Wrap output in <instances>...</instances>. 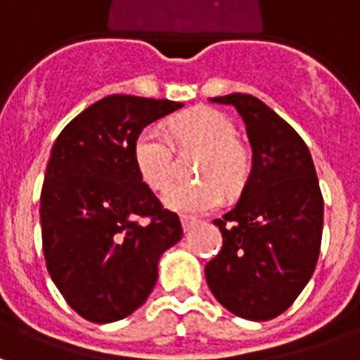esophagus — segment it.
<instances>
[{
  "instance_id": "1",
  "label": "esophagus",
  "mask_w": 360,
  "mask_h": 360,
  "mask_svg": "<svg viewBox=\"0 0 360 360\" xmlns=\"http://www.w3.org/2000/svg\"><path fill=\"white\" fill-rule=\"evenodd\" d=\"M181 224H183V229H185V231H191V229L198 224V219L188 218V216H181Z\"/></svg>"
}]
</instances>
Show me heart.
Masks as SVG:
<instances>
[{
    "label": "heart",
    "mask_w": 360,
    "mask_h": 360,
    "mask_svg": "<svg viewBox=\"0 0 360 360\" xmlns=\"http://www.w3.org/2000/svg\"><path fill=\"white\" fill-rule=\"evenodd\" d=\"M179 142L202 146L204 158L195 185H173L165 191L164 202L183 214H202L221 202V187L237 191L249 175V154L235 141V125L212 108H195L169 123ZM133 162L141 179L154 191L169 185L173 175V146L156 127H144L133 141Z\"/></svg>",
    "instance_id": "obj_1"
}]
</instances>
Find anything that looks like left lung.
Listing matches in <instances>:
<instances>
[{"label": "left lung", "instance_id": "8db88e82", "mask_svg": "<svg viewBox=\"0 0 360 360\" xmlns=\"http://www.w3.org/2000/svg\"><path fill=\"white\" fill-rule=\"evenodd\" d=\"M212 102L239 111L252 169L237 206L214 219L224 245L206 264V281L229 312L264 322L293 304L316 268L324 198L307 144L276 111L250 94Z\"/></svg>", "mask_w": 360, "mask_h": 360}]
</instances>
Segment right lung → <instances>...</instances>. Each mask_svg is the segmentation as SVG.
I'll use <instances>...</instances> for the list:
<instances>
[{
  "label": "right lung",
  "instance_id": "1",
  "mask_svg": "<svg viewBox=\"0 0 360 360\" xmlns=\"http://www.w3.org/2000/svg\"><path fill=\"white\" fill-rule=\"evenodd\" d=\"M183 108L172 100L113 94L61 131L40 195L46 266L67 304L96 324L141 307L158 260L183 235L179 216L158 200L133 162V141Z\"/></svg>",
  "mask_w": 360,
  "mask_h": 360
}]
</instances>
